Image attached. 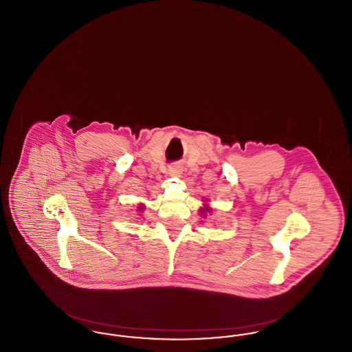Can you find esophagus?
Segmentation results:
<instances>
[{
	"instance_id": "34e87169",
	"label": "esophagus",
	"mask_w": 352,
	"mask_h": 352,
	"mask_svg": "<svg viewBox=\"0 0 352 352\" xmlns=\"http://www.w3.org/2000/svg\"><path fill=\"white\" fill-rule=\"evenodd\" d=\"M170 174L171 175H179L181 174V168H179V166H173V168H170Z\"/></svg>"
}]
</instances>
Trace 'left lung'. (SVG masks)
I'll list each match as a JSON object with an SVG mask.
<instances>
[{
    "instance_id": "obj_1",
    "label": "left lung",
    "mask_w": 352,
    "mask_h": 352,
    "mask_svg": "<svg viewBox=\"0 0 352 352\" xmlns=\"http://www.w3.org/2000/svg\"><path fill=\"white\" fill-rule=\"evenodd\" d=\"M201 212H206V211H208V208L206 207V208H201Z\"/></svg>"
}]
</instances>
